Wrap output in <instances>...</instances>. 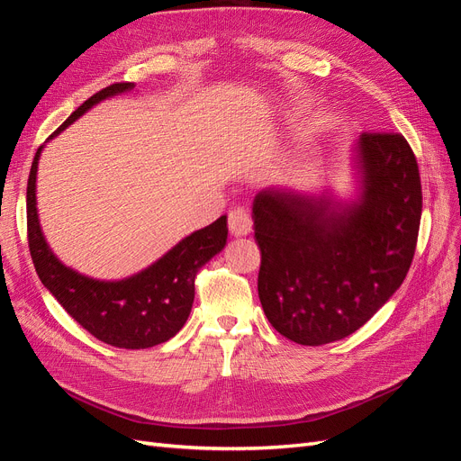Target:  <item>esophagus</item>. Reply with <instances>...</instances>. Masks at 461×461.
I'll list each match as a JSON object with an SVG mask.
<instances>
[{
  "instance_id": "34e87169",
  "label": "esophagus",
  "mask_w": 461,
  "mask_h": 461,
  "mask_svg": "<svg viewBox=\"0 0 461 461\" xmlns=\"http://www.w3.org/2000/svg\"><path fill=\"white\" fill-rule=\"evenodd\" d=\"M229 230L234 236H246L252 230V217L244 207H236L229 213Z\"/></svg>"
}]
</instances>
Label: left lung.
I'll list each match as a JSON object with an SVG mask.
<instances>
[{
    "label": "left lung",
    "mask_w": 461,
    "mask_h": 461,
    "mask_svg": "<svg viewBox=\"0 0 461 461\" xmlns=\"http://www.w3.org/2000/svg\"><path fill=\"white\" fill-rule=\"evenodd\" d=\"M359 200L350 205L281 188L254 200L258 292L288 340L321 346L364 327L406 278L421 222V178L406 138L359 136Z\"/></svg>",
    "instance_id": "left-lung-1"
}]
</instances>
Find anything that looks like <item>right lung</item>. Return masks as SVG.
Instances as JSON below:
<instances>
[{
  "mask_svg": "<svg viewBox=\"0 0 461 461\" xmlns=\"http://www.w3.org/2000/svg\"><path fill=\"white\" fill-rule=\"evenodd\" d=\"M132 82L111 85L82 104L50 138L58 136L105 97L132 90ZM38 148L26 186V229L36 273L63 310L92 337L127 350L158 346L183 329L194 303V278L227 244V215L180 240L148 269L122 281H95L63 265L50 249L36 209Z\"/></svg>",
  "mask_w": 461,
  "mask_h": 461,
  "instance_id": "1",
  "label": "right lung"
}]
</instances>
